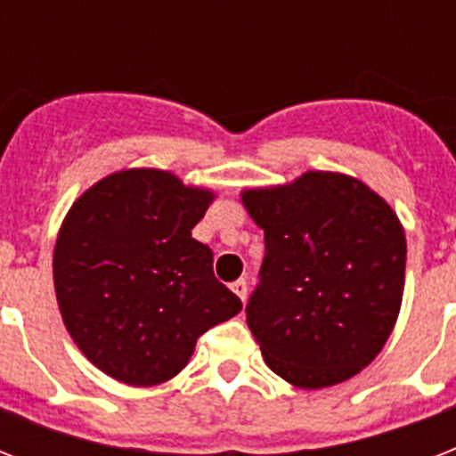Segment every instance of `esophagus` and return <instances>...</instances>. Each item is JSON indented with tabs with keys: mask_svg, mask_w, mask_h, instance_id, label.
Returning a JSON list of instances; mask_svg holds the SVG:
<instances>
[{
	"mask_svg": "<svg viewBox=\"0 0 456 456\" xmlns=\"http://www.w3.org/2000/svg\"><path fill=\"white\" fill-rule=\"evenodd\" d=\"M232 291H234L241 300H246V296H248V281H246V279H236L234 284H232Z\"/></svg>",
	"mask_w": 456,
	"mask_h": 456,
	"instance_id": "obj_1",
	"label": "esophagus"
}]
</instances>
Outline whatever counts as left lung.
I'll return each mask as SVG.
<instances>
[{
  "label": "left lung",
  "instance_id": "1",
  "mask_svg": "<svg viewBox=\"0 0 456 456\" xmlns=\"http://www.w3.org/2000/svg\"><path fill=\"white\" fill-rule=\"evenodd\" d=\"M265 229V260L246 322L267 367L298 388L364 369L395 326L407 241L381 196L346 175L305 172L243 193Z\"/></svg>",
  "mask_w": 456,
  "mask_h": 456
}]
</instances>
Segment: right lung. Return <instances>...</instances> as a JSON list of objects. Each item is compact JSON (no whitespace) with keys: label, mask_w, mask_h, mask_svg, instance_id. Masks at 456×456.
I'll list each match as a JSON object with an SVG mask.
<instances>
[{"label":"right lung","mask_w":456,"mask_h":456,"mask_svg":"<svg viewBox=\"0 0 456 456\" xmlns=\"http://www.w3.org/2000/svg\"><path fill=\"white\" fill-rule=\"evenodd\" d=\"M210 200L170 172L123 170L70 208L53 248L56 298L85 357L118 381H167L208 329L241 312L191 236Z\"/></svg>","instance_id":"1"}]
</instances>
